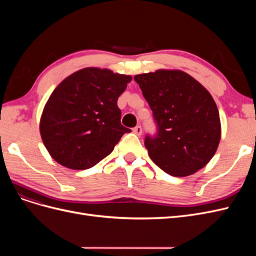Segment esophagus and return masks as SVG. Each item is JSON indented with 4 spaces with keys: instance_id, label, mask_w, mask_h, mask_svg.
Segmentation results:
<instances>
[{
    "instance_id": "1",
    "label": "esophagus",
    "mask_w": 256,
    "mask_h": 256,
    "mask_svg": "<svg viewBox=\"0 0 256 256\" xmlns=\"http://www.w3.org/2000/svg\"><path fill=\"white\" fill-rule=\"evenodd\" d=\"M134 132L136 134V136H141L142 134V127L141 126H136L134 129H132Z\"/></svg>"
}]
</instances>
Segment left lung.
Here are the masks:
<instances>
[{
  "mask_svg": "<svg viewBox=\"0 0 256 256\" xmlns=\"http://www.w3.org/2000/svg\"><path fill=\"white\" fill-rule=\"evenodd\" d=\"M158 125L145 138L150 159L171 176H189L204 168L221 138L219 111L212 96L193 76L178 69L134 76Z\"/></svg>",
  "mask_w": 256,
  "mask_h": 256,
  "instance_id": "left-lung-1",
  "label": "left lung"
}]
</instances>
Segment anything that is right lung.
Instances as JSON below:
<instances>
[{"mask_svg": "<svg viewBox=\"0 0 256 256\" xmlns=\"http://www.w3.org/2000/svg\"><path fill=\"white\" fill-rule=\"evenodd\" d=\"M132 76L88 67L52 92L40 122L50 156L72 170H86L110 154L130 129L120 124L118 99Z\"/></svg>", "mask_w": 256, "mask_h": 256, "instance_id": "1", "label": "right lung"}]
</instances>
